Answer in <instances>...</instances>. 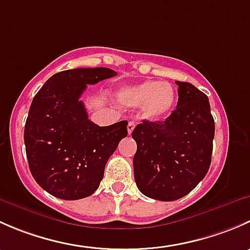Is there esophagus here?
<instances>
[{"label": "esophagus", "mask_w": 250, "mask_h": 250, "mask_svg": "<svg viewBox=\"0 0 250 250\" xmlns=\"http://www.w3.org/2000/svg\"><path fill=\"white\" fill-rule=\"evenodd\" d=\"M127 128H128V134L130 135V134H132L133 130H134V128H135V123L133 122V121H129V122H128Z\"/></svg>", "instance_id": "esophagus-1"}]
</instances>
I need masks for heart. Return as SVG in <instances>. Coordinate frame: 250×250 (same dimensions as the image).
I'll use <instances>...</instances> for the list:
<instances>
[{
	"mask_svg": "<svg viewBox=\"0 0 250 250\" xmlns=\"http://www.w3.org/2000/svg\"><path fill=\"white\" fill-rule=\"evenodd\" d=\"M120 100L130 107L143 106V115L147 120L162 121L170 115L175 106L176 93L169 83L145 81L123 88L120 92Z\"/></svg>",
	"mask_w": 250,
	"mask_h": 250,
	"instance_id": "1",
	"label": "heart"
}]
</instances>
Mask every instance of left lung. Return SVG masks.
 <instances>
[{
    "mask_svg": "<svg viewBox=\"0 0 250 250\" xmlns=\"http://www.w3.org/2000/svg\"><path fill=\"white\" fill-rule=\"evenodd\" d=\"M175 83L179 99L169 117L162 122L144 120L132 133L138 188L165 202L186 196L206 176L215 132L208 97L191 83Z\"/></svg>",
    "mask_w": 250,
    "mask_h": 250,
    "instance_id": "1",
    "label": "left lung"
}]
</instances>
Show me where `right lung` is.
Masks as SVG:
<instances>
[{
  "label": "right lung",
  "mask_w": 250,
  "mask_h": 250,
  "mask_svg": "<svg viewBox=\"0 0 250 250\" xmlns=\"http://www.w3.org/2000/svg\"><path fill=\"white\" fill-rule=\"evenodd\" d=\"M117 72L107 67L72 69L53 75L35 95L24 129L30 172L43 190L60 200H81L99 188L127 121L100 127L80 99L87 84Z\"/></svg>",
  "instance_id": "obj_1"
}]
</instances>
